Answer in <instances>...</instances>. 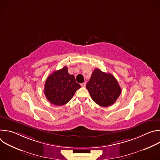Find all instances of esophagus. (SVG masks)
<instances>
[{"mask_svg":"<svg viewBox=\"0 0 160 160\" xmlns=\"http://www.w3.org/2000/svg\"><path fill=\"white\" fill-rule=\"evenodd\" d=\"M85 85H86V82H83V83H81V86H82V87H85Z\"/></svg>","mask_w":160,"mask_h":160,"instance_id":"34e87169","label":"esophagus"}]
</instances>
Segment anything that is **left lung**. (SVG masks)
I'll use <instances>...</instances> for the list:
<instances>
[{"mask_svg": "<svg viewBox=\"0 0 160 160\" xmlns=\"http://www.w3.org/2000/svg\"><path fill=\"white\" fill-rule=\"evenodd\" d=\"M86 87L92 100L103 107L115 103L122 92L115 77L98 68L93 71Z\"/></svg>", "mask_w": 160, "mask_h": 160, "instance_id": "1", "label": "left lung"}]
</instances>
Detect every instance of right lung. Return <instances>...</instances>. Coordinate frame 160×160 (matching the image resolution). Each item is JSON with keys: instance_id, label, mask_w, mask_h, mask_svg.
<instances>
[{"instance_id": "obj_1", "label": "right lung", "mask_w": 160, "mask_h": 160, "mask_svg": "<svg viewBox=\"0 0 160 160\" xmlns=\"http://www.w3.org/2000/svg\"><path fill=\"white\" fill-rule=\"evenodd\" d=\"M80 88V85L76 82L74 75L68 73V68L64 66L48 77L44 94L51 104L62 106L69 102Z\"/></svg>"}]
</instances>
